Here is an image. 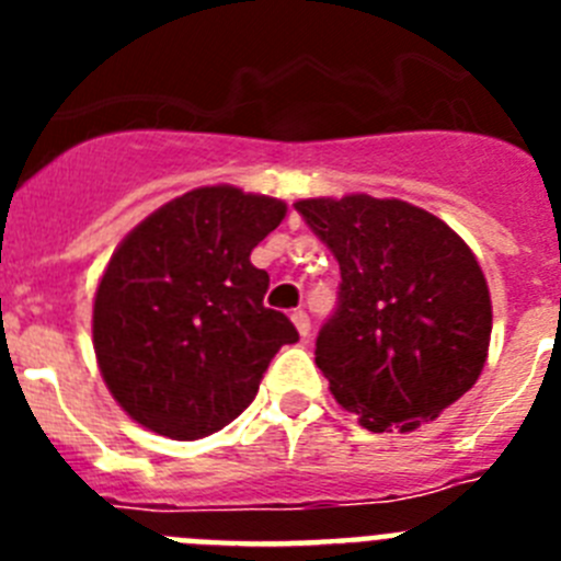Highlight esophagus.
Segmentation results:
<instances>
[{
  "instance_id": "obj_1",
  "label": "esophagus",
  "mask_w": 561,
  "mask_h": 561,
  "mask_svg": "<svg viewBox=\"0 0 561 561\" xmlns=\"http://www.w3.org/2000/svg\"><path fill=\"white\" fill-rule=\"evenodd\" d=\"M291 323L297 325V331H300V336H309V334H311V317L306 314L304 309H295V311H291Z\"/></svg>"
}]
</instances>
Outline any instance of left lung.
Masks as SVG:
<instances>
[{
	"mask_svg": "<svg viewBox=\"0 0 561 561\" xmlns=\"http://www.w3.org/2000/svg\"><path fill=\"white\" fill-rule=\"evenodd\" d=\"M304 216L340 264L317 368L370 433H410L478 381L492 300L472 250L433 213L399 199H306Z\"/></svg>",
	"mask_w": 561,
	"mask_h": 561,
	"instance_id": "left-lung-1",
	"label": "left lung"
}]
</instances>
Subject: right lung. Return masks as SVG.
<instances>
[{
	"instance_id": "1",
	"label": "right lung",
	"mask_w": 561,
	"mask_h": 561,
	"mask_svg": "<svg viewBox=\"0 0 561 561\" xmlns=\"http://www.w3.org/2000/svg\"><path fill=\"white\" fill-rule=\"evenodd\" d=\"M286 205L199 187L151 213L117 247L95 295V354L108 390L142 427L176 440L227 427L255 399L280 345L300 340L266 309L255 250Z\"/></svg>"
}]
</instances>
